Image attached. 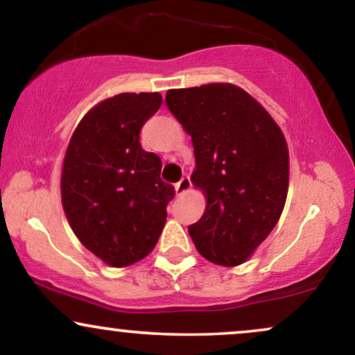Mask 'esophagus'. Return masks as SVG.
Instances as JSON below:
<instances>
[{"instance_id": "esophagus-1", "label": "esophagus", "mask_w": 355, "mask_h": 355, "mask_svg": "<svg viewBox=\"0 0 355 355\" xmlns=\"http://www.w3.org/2000/svg\"><path fill=\"white\" fill-rule=\"evenodd\" d=\"M191 187V182H190V177L189 175H185V177H182V180L178 183H175V190H177V193H185V191H189V189Z\"/></svg>"}]
</instances>
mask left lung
Here are the masks:
<instances>
[{
    "label": "left lung",
    "mask_w": 355,
    "mask_h": 355,
    "mask_svg": "<svg viewBox=\"0 0 355 355\" xmlns=\"http://www.w3.org/2000/svg\"><path fill=\"white\" fill-rule=\"evenodd\" d=\"M166 107L191 137V182L207 209L189 234L198 254L223 267L243 263L268 237L288 189L282 130L245 89L230 83L168 89Z\"/></svg>",
    "instance_id": "8db88e82"
}]
</instances>
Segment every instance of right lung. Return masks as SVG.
<instances>
[{"label": "right lung", "instance_id": "add662e5", "mask_svg": "<svg viewBox=\"0 0 355 355\" xmlns=\"http://www.w3.org/2000/svg\"><path fill=\"white\" fill-rule=\"evenodd\" d=\"M160 93H120L93 107L76 126L63 160L61 202L78 240L112 267H126L157 245L175 189L162 160L145 152L140 130Z\"/></svg>", "mask_w": 355, "mask_h": 355}]
</instances>
